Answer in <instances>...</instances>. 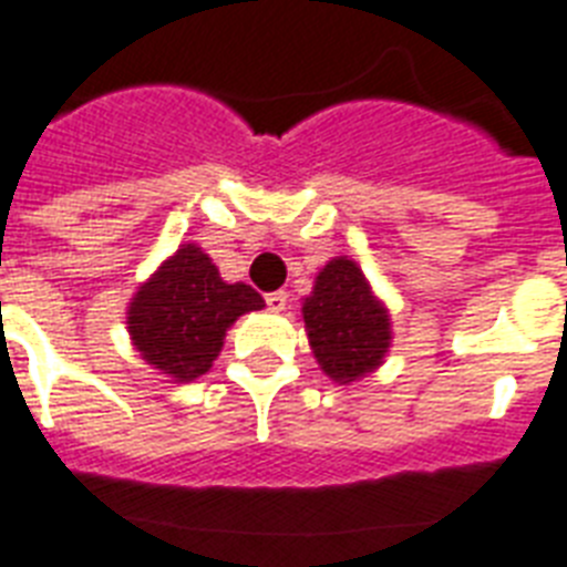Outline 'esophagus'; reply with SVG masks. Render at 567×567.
<instances>
[{"label": "esophagus", "instance_id": "obj_1", "mask_svg": "<svg viewBox=\"0 0 567 567\" xmlns=\"http://www.w3.org/2000/svg\"><path fill=\"white\" fill-rule=\"evenodd\" d=\"M265 302H268L270 311H285V308H288V293L274 291V293H268V297H265Z\"/></svg>", "mask_w": 567, "mask_h": 567}]
</instances>
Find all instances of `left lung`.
I'll list each match as a JSON object with an SVG mask.
<instances>
[{"mask_svg": "<svg viewBox=\"0 0 567 567\" xmlns=\"http://www.w3.org/2000/svg\"><path fill=\"white\" fill-rule=\"evenodd\" d=\"M302 320L320 370L338 384L363 379L381 367L393 338L388 308L347 256L331 259L317 274L315 291L302 302Z\"/></svg>", "mask_w": 567, "mask_h": 567, "instance_id": "8db88e82", "label": "left lung"}]
</instances>
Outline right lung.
<instances>
[{
	"mask_svg": "<svg viewBox=\"0 0 567 567\" xmlns=\"http://www.w3.org/2000/svg\"><path fill=\"white\" fill-rule=\"evenodd\" d=\"M259 308L265 299L250 285L224 282L197 244H183L133 293L127 331L154 370L183 384L209 372L229 326Z\"/></svg>",
	"mask_w": 567,
	"mask_h": 567,
	"instance_id": "right-lung-1",
	"label": "right lung"
}]
</instances>
